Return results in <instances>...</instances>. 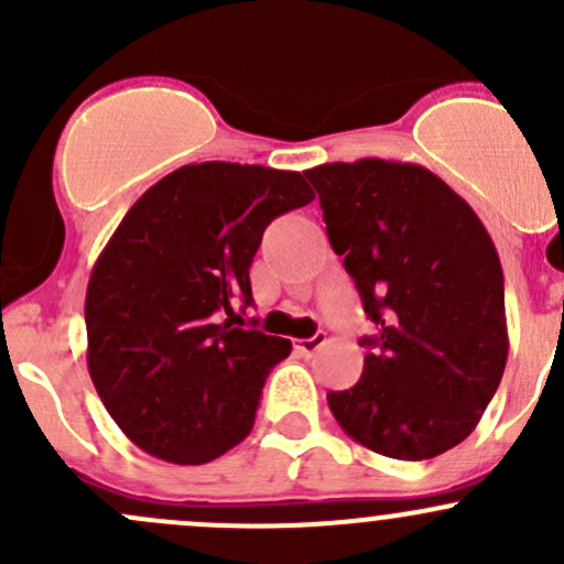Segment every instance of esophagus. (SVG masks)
Masks as SVG:
<instances>
[{
    "label": "esophagus",
    "instance_id": "esophagus-1",
    "mask_svg": "<svg viewBox=\"0 0 564 564\" xmlns=\"http://www.w3.org/2000/svg\"><path fill=\"white\" fill-rule=\"evenodd\" d=\"M324 344H327V335H324V333H316V335H311V338L297 340V346H294V349H297L300 355L311 357V355H314V351L322 349Z\"/></svg>",
    "mask_w": 564,
    "mask_h": 564
}]
</instances>
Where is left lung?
I'll list each match as a JSON object with an SVG mask.
<instances>
[{"label":"left lung","instance_id":"8db88e82","mask_svg":"<svg viewBox=\"0 0 564 564\" xmlns=\"http://www.w3.org/2000/svg\"><path fill=\"white\" fill-rule=\"evenodd\" d=\"M329 246L377 324L355 388L327 392L379 456L423 460L475 431L508 362L505 278L475 209L414 163L362 158L305 172Z\"/></svg>","mask_w":564,"mask_h":564}]
</instances>
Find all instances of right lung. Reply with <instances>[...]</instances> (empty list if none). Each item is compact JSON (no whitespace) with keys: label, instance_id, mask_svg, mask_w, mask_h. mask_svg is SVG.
<instances>
[{"label":"right lung","instance_id":"add662e5","mask_svg":"<svg viewBox=\"0 0 564 564\" xmlns=\"http://www.w3.org/2000/svg\"><path fill=\"white\" fill-rule=\"evenodd\" d=\"M314 202L300 172L191 163L117 226L87 286V366L133 445L207 464L250 434L261 388L292 340L220 322L253 303L250 261L278 215Z\"/></svg>","mask_w":564,"mask_h":564}]
</instances>
